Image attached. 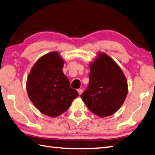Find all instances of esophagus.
Masks as SVG:
<instances>
[{
  "label": "esophagus",
  "mask_w": 155,
  "mask_h": 155,
  "mask_svg": "<svg viewBox=\"0 0 155 155\" xmlns=\"http://www.w3.org/2000/svg\"><path fill=\"white\" fill-rule=\"evenodd\" d=\"M78 91L79 94H80V95H81V93H83V91H84V90H83L82 89H79L78 90Z\"/></svg>",
  "instance_id": "esophagus-1"
}]
</instances>
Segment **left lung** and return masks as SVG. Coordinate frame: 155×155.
<instances>
[{"label": "left lung", "mask_w": 155, "mask_h": 155, "mask_svg": "<svg viewBox=\"0 0 155 155\" xmlns=\"http://www.w3.org/2000/svg\"><path fill=\"white\" fill-rule=\"evenodd\" d=\"M89 83L81 98L98 116H110L122 107L127 94L125 75L110 56L100 53L90 66Z\"/></svg>", "instance_id": "obj_1"}]
</instances>
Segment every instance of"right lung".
Masks as SVG:
<instances>
[{"mask_svg":"<svg viewBox=\"0 0 155 155\" xmlns=\"http://www.w3.org/2000/svg\"><path fill=\"white\" fill-rule=\"evenodd\" d=\"M63 66L58 52H52L37 60L28 78L29 99L41 112L50 117L66 112L79 95L64 74Z\"/></svg>","mask_w":155,"mask_h":155,"instance_id":"right-lung-1","label":"right lung"}]
</instances>
